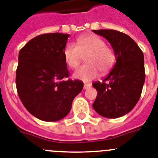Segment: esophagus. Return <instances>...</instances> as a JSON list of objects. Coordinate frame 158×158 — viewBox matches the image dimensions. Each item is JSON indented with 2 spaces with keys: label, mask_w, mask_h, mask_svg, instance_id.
<instances>
[{
  "label": "esophagus",
  "mask_w": 158,
  "mask_h": 158,
  "mask_svg": "<svg viewBox=\"0 0 158 158\" xmlns=\"http://www.w3.org/2000/svg\"><path fill=\"white\" fill-rule=\"evenodd\" d=\"M90 86H91V84L90 83H84V86H83V89H88L89 87H90Z\"/></svg>",
  "instance_id": "obj_1"
}]
</instances>
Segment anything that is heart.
<instances>
[{"mask_svg":"<svg viewBox=\"0 0 158 158\" xmlns=\"http://www.w3.org/2000/svg\"><path fill=\"white\" fill-rule=\"evenodd\" d=\"M64 60L71 68L79 66L83 56L86 64L81 66L74 73V77L83 81H90L97 77L98 71L107 73L113 66L115 56L110 48L106 46L105 41L96 35H81L76 45L68 43L64 47Z\"/></svg>","mask_w":158,"mask_h":158,"instance_id":"1","label":"heart"}]
</instances>
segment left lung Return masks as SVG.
Masks as SVG:
<instances>
[{"mask_svg":"<svg viewBox=\"0 0 158 158\" xmlns=\"http://www.w3.org/2000/svg\"><path fill=\"white\" fill-rule=\"evenodd\" d=\"M93 31L106 39L116 58L113 69L102 83H92L98 91L93 108L102 117L117 118L132 110L139 100L145 79L144 55L127 34L112 29Z\"/></svg>","mask_w":158,"mask_h":158,"instance_id":"obj_1","label":"left lung"}]
</instances>
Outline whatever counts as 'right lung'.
Masks as SVG:
<instances>
[{
  "instance_id": "obj_1",
  "label": "right lung",
  "mask_w": 158,
  "mask_h": 158,
  "mask_svg": "<svg viewBox=\"0 0 158 158\" xmlns=\"http://www.w3.org/2000/svg\"><path fill=\"white\" fill-rule=\"evenodd\" d=\"M69 36L59 32L37 35L19 52L18 95L28 111L42 121L56 122L66 117L83 90L82 81L64 80L69 75L63 54Z\"/></svg>"
}]
</instances>
